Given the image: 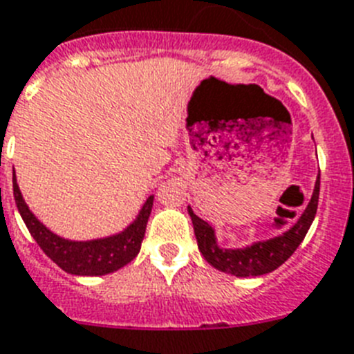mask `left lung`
Returning <instances> with one entry per match:
<instances>
[{"label":"left lung","mask_w":354,"mask_h":354,"mask_svg":"<svg viewBox=\"0 0 354 354\" xmlns=\"http://www.w3.org/2000/svg\"><path fill=\"white\" fill-rule=\"evenodd\" d=\"M319 192H320V172L315 182L313 194L301 214V218L292 228H288L286 232L281 236L266 239V241H257L245 248H221L216 239V232L210 227L209 223L198 218L192 209L189 207V216L192 219V227H194L196 239H198V248L201 255L214 268L221 270L225 273L236 275V277H257L264 275L273 270H277L284 261L292 257L297 246L301 245L302 239L306 237L310 230L311 223L317 214L319 207Z\"/></svg>","instance_id":"obj_1"}]
</instances>
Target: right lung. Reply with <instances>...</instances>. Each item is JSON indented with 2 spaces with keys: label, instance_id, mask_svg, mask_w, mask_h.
Listing matches in <instances>:
<instances>
[{
  "label": "right lung",
  "instance_id": "obj_1",
  "mask_svg": "<svg viewBox=\"0 0 354 354\" xmlns=\"http://www.w3.org/2000/svg\"><path fill=\"white\" fill-rule=\"evenodd\" d=\"M12 183H14V200H16L17 210H19L28 232L41 246V250L64 272L71 273V275H106V273L117 272L127 263H131L140 252L147 219H149L151 209H153L154 194L145 200L135 221L127 228H124L122 232L115 234V236L100 237V239H91V241H70V239L53 234L35 218L34 212L28 209V205L23 200L16 174L12 178Z\"/></svg>",
  "mask_w": 354,
  "mask_h": 354
}]
</instances>
